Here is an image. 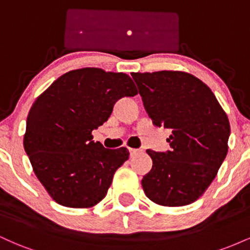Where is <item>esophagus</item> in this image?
<instances>
[{"label":"esophagus","instance_id":"1","mask_svg":"<svg viewBox=\"0 0 250 250\" xmlns=\"http://www.w3.org/2000/svg\"><path fill=\"white\" fill-rule=\"evenodd\" d=\"M129 151H130L131 157H134V156H136V155L141 154L143 150H142V149H133V148H130V149H129Z\"/></svg>","mask_w":250,"mask_h":250}]
</instances>
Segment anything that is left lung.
Masks as SVG:
<instances>
[{"label": "left lung", "mask_w": 250, "mask_h": 250, "mask_svg": "<svg viewBox=\"0 0 250 250\" xmlns=\"http://www.w3.org/2000/svg\"><path fill=\"white\" fill-rule=\"evenodd\" d=\"M131 76L154 125L171 130L167 139L170 150H147L153 168L143 176V190L160 206L190 205L207 190L228 153L227 114L210 88L188 73Z\"/></svg>", "instance_id": "1"}]
</instances>
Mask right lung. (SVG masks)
<instances>
[{"mask_svg": "<svg viewBox=\"0 0 250 250\" xmlns=\"http://www.w3.org/2000/svg\"><path fill=\"white\" fill-rule=\"evenodd\" d=\"M136 94L127 74L82 68L60 76L31 105L24 150L59 205L89 208L104 199L129 151L105 149L91 131L107 121L117 100Z\"/></svg>", "mask_w": 250, "mask_h": 250, "instance_id": "1", "label": "right lung"}]
</instances>
